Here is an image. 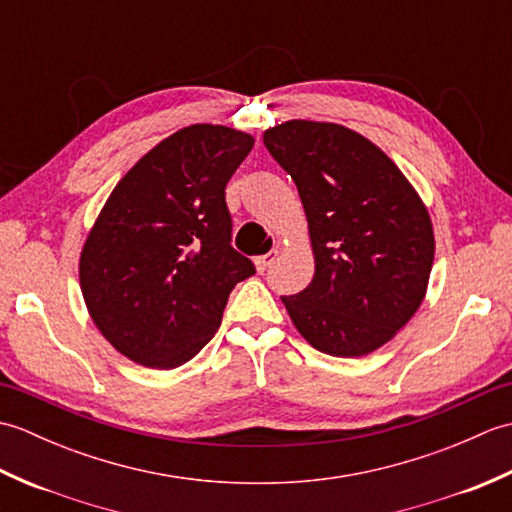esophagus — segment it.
Returning a JSON list of instances; mask_svg holds the SVG:
<instances>
[{
    "label": "esophagus",
    "mask_w": 512,
    "mask_h": 512,
    "mask_svg": "<svg viewBox=\"0 0 512 512\" xmlns=\"http://www.w3.org/2000/svg\"><path fill=\"white\" fill-rule=\"evenodd\" d=\"M277 257H279L277 250H270V253H266V255H259V257H255V268L259 270V273H264V270H268L270 266H273V262H275Z\"/></svg>",
    "instance_id": "esophagus-1"
}]
</instances>
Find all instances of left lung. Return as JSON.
<instances>
[{"instance_id": "8db88e82", "label": "left lung", "mask_w": 512, "mask_h": 512, "mask_svg": "<svg viewBox=\"0 0 512 512\" xmlns=\"http://www.w3.org/2000/svg\"><path fill=\"white\" fill-rule=\"evenodd\" d=\"M264 145L297 184L314 253L310 286L281 297L292 323L323 354L378 350L427 292V206L372 140L343 125L288 121Z\"/></svg>"}]
</instances>
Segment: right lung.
Returning <instances> with one entry per match:
<instances>
[{
  "label": "right lung",
  "mask_w": 512,
  "mask_h": 512,
  "mask_svg": "<svg viewBox=\"0 0 512 512\" xmlns=\"http://www.w3.org/2000/svg\"><path fill=\"white\" fill-rule=\"evenodd\" d=\"M250 134L191 125L125 173L81 250L79 279L96 328L129 361L173 369L213 339L235 284L255 275L231 246L226 182Z\"/></svg>",
  "instance_id": "right-lung-1"
}]
</instances>
